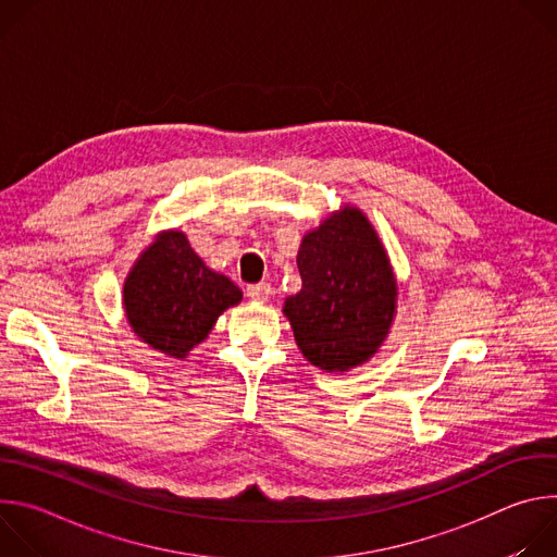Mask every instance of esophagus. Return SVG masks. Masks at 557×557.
I'll use <instances>...</instances> for the list:
<instances>
[{
    "instance_id": "34e87169",
    "label": "esophagus",
    "mask_w": 557,
    "mask_h": 557,
    "mask_svg": "<svg viewBox=\"0 0 557 557\" xmlns=\"http://www.w3.org/2000/svg\"><path fill=\"white\" fill-rule=\"evenodd\" d=\"M247 295H249L253 301H269L271 295H273V288H271V284L260 282V284L247 286Z\"/></svg>"
}]
</instances>
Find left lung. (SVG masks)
<instances>
[{
    "label": "left lung",
    "mask_w": 557,
    "mask_h": 557,
    "mask_svg": "<svg viewBox=\"0 0 557 557\" xmlns=\"http://www.w3.org/2000/svg\"><path fill=\"white\" fill-rule=\"evenodd\" d=\"M299 293L284 299L301 355L324 372L370 361L396 317V277L368 215L344 205L310 228L297 251Z\"/></svg>",
    "instance_id": "left-lung-1"
}]
</instances>
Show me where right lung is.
<instances>
[{
	"mask_svg": "<svg viewBox=\"0 0 557 557\" xmlns=\"http://www.w3.org/2000/svg\"><path fill=\"white\" fill-rule=\"evenodd\" d=\"M243 301V290L209 269L181 228L153 235L123 282V310L149 348L185 359L209 337L218 317Z\"/></svg>",
	"mask_w": 557,
	"mask_h": 557,
	"instance_id": "1",
	"label": "right lung"
}]
</instances>
